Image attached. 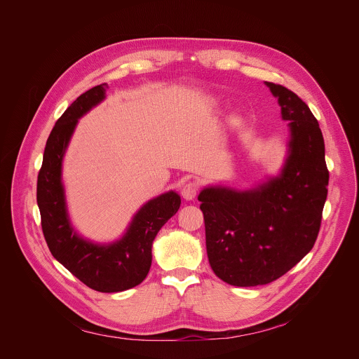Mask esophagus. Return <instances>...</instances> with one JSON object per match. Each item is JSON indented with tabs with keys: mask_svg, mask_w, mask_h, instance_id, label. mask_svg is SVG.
<instances>
[{
	"mask_svg": "<svg viewBox=\"0 0 359 359\" xmlns=\"http://www.w3.org/2000/svg\"><path fill=\"white\" fill-rule=\"evenodd\" d=\"M198 184L196 182H187L183 184L182 187V196L186 198V200H193L197 193H198Z\"/></svg>",
	"mask_w": 359,
	"mask_h": 359,
	"instance_id": "1",
	"label": "esophagus"
}]
</instances>
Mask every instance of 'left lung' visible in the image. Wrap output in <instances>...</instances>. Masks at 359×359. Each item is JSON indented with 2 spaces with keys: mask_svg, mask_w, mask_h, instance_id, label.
I'll list each match as a JSON object with an SVG mask.
<instances>
[{
  "mask_svg": "<svg viewBox=\"0 0 359 359\" xmlns=\"http://www.w3.org/2000/svg\"><path fill=\"white\" fill-rule=\"evenodd\" d=\"M290 123V155L281 175L236 191L209 187L198 194L209 263L236 287L276 281L314 247L321 227L330 172L318 121L283 85L266 82Z\"/></svg>",
  "mask_w": 359,
  "mask_h": 359,
  "instance_id": "8db88e82",
  "label": "left lung"
}]
</instances>
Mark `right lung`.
<instances>
[{"label": "right lung", "mask_w": 359, "mask_h": 359, "mask_svg": "<svg viewBox=\"0 0 359 359\" xmlns=\"http://www.w3.org/2000/svg\"><path fill=\"white\" fill-rule=\"evenodd\" d=\"M107 88V83H100L78 96L50 130L38 173L36 203L50 254L89 288L118 292L146 278L151 264V243L162 226L177 213L180 196L169 191L147 201L122 240L114 244L97 245L76 236L65 209L62 156L78 119L105 97Z\"/></svg>", "instance_id": "1"}]
</instances>
